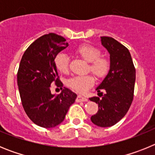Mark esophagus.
<instances>
[{"label":"esophagus","instance_id":"obj_1","mask_svg":"<svg viewBox=\"0 0 155 155\" xmlns=\"http://www.w3.org/2000/svg\"><path fill=\"white\" fill-rule=\"evenodd\" d=\"M87 98H86L85 97H83L81 95H78V98H77V102H87Z\"/></svg>","mask_w":155,"mask_h":155}]
</instances>
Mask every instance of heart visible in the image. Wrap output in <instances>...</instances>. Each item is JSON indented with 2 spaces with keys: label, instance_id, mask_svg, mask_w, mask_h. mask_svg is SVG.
<instances>
[{
  "label": "heart",
  "instance_id": "1",
  "mask_svg": "<svg viewBox=\"0 0 155 155\" xmlns=\"http://www.w3.org/2000/svg\"><path fill=\"white\" fill-rule=\"evenodd\" d=\"M75 53L87 62H89L88 69L98 78H103L109 73L110 61L107 57H102L98 49L91 45H81L75 50ZM55 64L61 73L68 74L69 71V58L64 53H60L56 57ZM94 79L91 75L74 76L68 79L67 84L78 92L83 93L92 87Z\"/></svg>",
  "mask_w": 155,
  "mask_h": 155
}]
</instances>
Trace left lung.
Instances as JSON below:
<instances>
[{
  "instance_id": "8db88e82",
  "label": "left lung",
  "mask_w": 155,
  "mask_h": 155,
  "mask_svg": "<svg viewBox=\"0 0 155 155\" xmlns=\"http://www.w3.org/2000/svg\"><path fill=\"white\" fill-rule=\"evenodd\" d=\"M101 42L110 55V69L95 88L98 95L89 99L98 104V110L91 120L94 125L109 127L127 114L134 98L136 70L127 47L112 37L102 36ZM101 91H103L102 93Z\"/></svg>"
}]
</instances>
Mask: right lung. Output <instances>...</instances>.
Here are the masks:
<instances>
[{
    "label": "right lung",
    "mask_w": 155,
    "mask_h": 155,
    "mask_svg": "<svg viewBox=\"0 0 155 155\" xmlns=\"http://www.w3.org/2000/svg\"><path fill=\"white\" fill-rule=\"evenodd\" d=\"M68 46L61 35L46 34L28 46L19 64L17 81L22 106L30 120L41 127L52 128L61 124L77 98L67 87L57 95L50 91L53 82L63 87L54 60Z\"/></svg>",
    "instance_id": "obj_1"
}]
</instances>
